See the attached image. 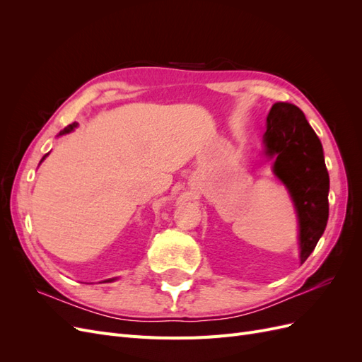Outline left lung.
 Returning a JSON list of instances; mask_svg holds the SVG:
<instances>
[{
    "mask_svg": "<svg viewBox=\"0 0 362 362\" xmlns=\"http://www.w3.org/2000/svg\"><path fill=\"white\" fill-rule=\"evenodd\" d=\"M262 154L273 160L272 172L286 185L299 223V259L319 243L329 217V173L323 146L299 107L276 103L267 116Z\"/></svg>",
    "mask_w": 362,
    "mask_h": 362,
    "instance_id": "obj_1",
    "label": "left lung"
}]
</instances>
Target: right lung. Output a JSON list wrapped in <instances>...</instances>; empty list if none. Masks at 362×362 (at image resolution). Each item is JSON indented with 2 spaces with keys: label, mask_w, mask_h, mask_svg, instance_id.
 Masks as SVG:
<instances>
[{
  "label": "right lung",
  "mask_w": 362,
  "mask_h": 362,
  "mask_svg": "<svg viewBox=\"0 0 362 362\" xmlns=\"http://www.w3.org/2000/svg\"><path fill=\"white\" fill-rule=\"evenodd\" d=\"M76 127H78V124H76V122H74V124H71V125H68L66 128H64V129H62L60 131V133H59V136H64V134H69L71 133V131H74ZM48 157V154H45V156H43L42 157V160H40V163L43 161V160H45ZM117 278H110V279H105L104 282H113V281H116Z\"/></svg>",
  "instance_id": "obj_1"
}]
</instances>
